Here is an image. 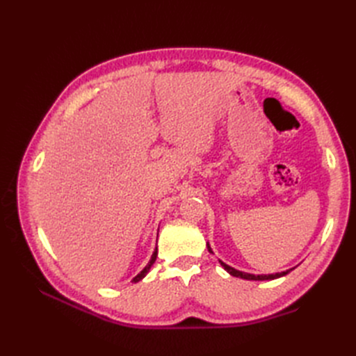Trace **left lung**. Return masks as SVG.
<instances>
[{
    "label": "left lung",
    "instance_id": "left-lung-1",
    "mask_svg": "<svg viewBox=\"0 0 356 356\" xmlns=\"http://www.w3.org/2000/svg\"><path fill=\"white\" fill-rule=\"evenodd\" d=\"M208 251H209V252H212L209 246H208ZM220 263H221V266H222V267L225 268V270H227L232 276L242 277V279H248V281H272V279L281 277V276H285L286 273H289V270H286V272H281V273H276V275H251V273H245V272L236 270V268H233V267L227 266V264L222 263V261H220ZM291 270H293V268H291Z\"/></svg>",
    "mask_w": 356,
    "mask_h": 356
}]
</instances>
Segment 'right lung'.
Here are the masks:
<instances>
[{"label":"right lung","instance_id":"add662e5","mask_svg":"<svg viewBox=\"0 0 356 356\" xmlns=\"http://www.w3.org/2000/svg\"><path fill=\"white\" fill-rule=\"evenodd\" d=\"M156 258H157V248H156V251L153 252V255H152V260H149L148 261V264L143 268V270H141V273H138L134 279H132V282H138V281H141V279L148 273V270H149V267H152L153 266V263L156 261Z\"/></svg>","mask_w":356,"mask_h":356}]
</instances>
